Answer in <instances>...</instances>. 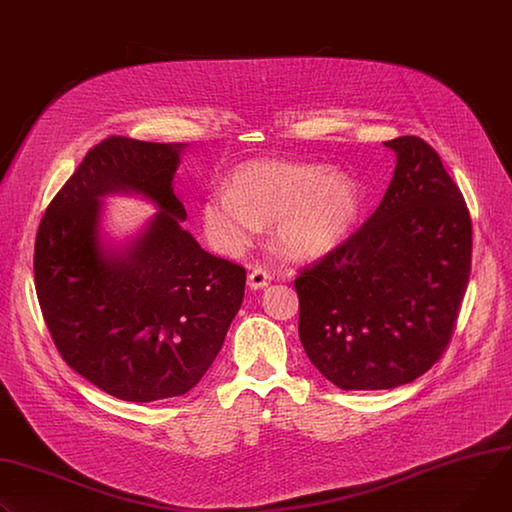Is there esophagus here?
I'll return each instance as SVG.
<instances>
[{
    "instance_id": "34e87169",
    "label": "esophagus",
    "mask_w": 512,
    "mask_h": 512,
    "mask_svg": "<svg viewBox=\"0 0 512 512\" xmlns=\"http://www.w3.org/2000/svg\"><path fill=\"white\" fill-rule=\"evenodd\" d=\"M269 282H271L269 271H265V269H261V267H255V269L249 273V277H247V284H249L251 290H261V288H265Z\"/></svg>"
}]
</instances>
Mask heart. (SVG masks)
Masks as SVG:
<instances>
[{"mask_svg": "<svg viewBox=\"0 0 512 512\" xmlns=\"http://www.w3.org/2000/svg\"><path fill=\"white\" fill-rule=\"evenodd\" d=\"M361 196L343 171L320 165L259 159L241 165L228 190L202 206L206 237L224 255H241L273 220V239L294 259L333 251L357 220Z\"/></svg>", "mask_w": 512, "mask_h": 512, "instance_id": "1", "label": "heart"}]
</instances>
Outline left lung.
Listing matches in <instances>:
<instances>
[{"label": "left lung", "instance_id": "obj_1", "mask_svg": "<svg viewBox=\"0 0 512 512\" xmlns=\"http://www.w3.org/2000/svg\"><path fill=\"white\" fill-rule=\"evenodd\" d=\"M396 153L388 190L357 232L296 277L308 359L341 390H388L443 355L472 269V220L437 151Z\"/></svg>", "mask_w": 512, "mask_h": 512}]
</instances>
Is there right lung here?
Returning a JSON list of instances; mask_svg holds the SVG:
<instances>
[{
	"instance_id": "right-lung-1",
	"label": "right lung",
	"mask_w": 512,
	"mask_h": 512,
	"mask_svg": "<svg viewBox=\"0 0 512 512\" xmlns=\"http://www.w3.org/2000/svg\"><path fill=\"white\" fill-rule=\"evenodd\" d=\"M183 143L108 136L46 208L34 282L51 337L79 376L128 402L190 392L216 359L245 296V267L181 228L173 192ZM136 193L160 212L124 250L103 245L101 198Z\"/></svg>"
}]
</instances>
